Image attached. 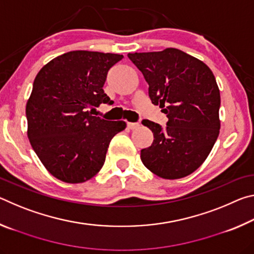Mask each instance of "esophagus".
<instances>
[{
  "mask_svg": "<svg viewBox=\"0 0 254 254\" xmlns=\"http://www.w3.org/2000/svg\"><path fill=\"white\" fill-rule=\"evenodd\" d=\"M127 126L128 128H130V130H134V128L139 127V123H136V122H127Z\"/></svg>",
  "mask_w": 254,
  "mask_h": 254,
  "instance_id": "1",
  "label": "esophagus"
}]
</instances>
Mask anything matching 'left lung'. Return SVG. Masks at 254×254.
Here are the masks:
<instances>
[{"mask_svg":"<svg viewBox=\"0 0 254 254\" xmlns=\"http://www.w3.org/2000/svg\"><path fill=\"white\" fill-rule=\"evenodd\" d=\"M149 85L152 104L160 105L168 122L143 120L153 142L141 150V160L153 174L179 179L199 168L220 133V89L212 70L184 51L167 48L128 54Z\"/></svg>","mask_w":254,"mask_h":254,"instance_id":"left-lung-1","label":"left lung"}]
</instances>
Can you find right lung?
I'll use <instances>...</instances> for the list:
<instances>
[{
  "label": "right lung",
  "instance_id": "1",
  "mask_svg": "<svg viewBox=\"0 0 254 254\" xmlns=\"http://www.w3.org/2000/svg\"><path fill=\"white\" fill-rule=\"evenodd\" d=\"M118 54L76 50L44 66L25 107L28 137L47 170L69 184L84 183L104 165L110 142L123 121L94 117L93 107L113 104L103 91Z\"/></svg>",
  "mask_w": 254,
  "mask_h": 254
}]
</instances>
